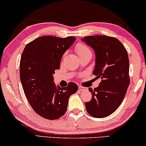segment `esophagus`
Here are the masks:
<instances>
[{
    "label": "esophagus",
    "mask_w": 146,
    "mask_h": 146,
    "mask_svg": "<svg viewBox=\"0 0 146 146\" xmlns=\"http://www.w3.org/2000/svg\"><path fill=\"white\" fill-rule=\"evenodd\" d=\"M84 89H85V88H84V87H82V86L78 87V90L79 91H83V90H84Z\"/></svg>",
    "instance_id": "1"
}]
</instances>
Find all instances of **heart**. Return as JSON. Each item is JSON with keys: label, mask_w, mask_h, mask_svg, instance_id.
<instances>
[{"label": "heart", "mask_w": 146, "mask_h": 146, "mask_svg": "<svg viewBox=\"0 0 146 146\" xmlns=\"http://www.w3.org/2000/svg\"><path fill=\"white\" fill-rule=\"evenodd\" d=\"M75 50L76 52L78 57H81L83 56L88 54H91V51L88 48V47H87L86 46L82 43L78 44L76 46Z\"/></svg>", "instance_id": "obj_1"}]
</instances>
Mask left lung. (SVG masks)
I'll use <instances>...</instances> for the list:
<instances>
[{
	"instance_id": "8db88e82",
	"label": "left lung",
	"mask_w": 146,
	"mask_h": 146,
	"mask_svg": "<svg viewBox=\"0 0 146 146\" xmlns=\"http://www.w3.org/2000/svg\"><path fill=\"white\" fill-rule=\"evenodd\" d=\"M94 50L96 55L93 74L102 80L92 90V100L86 102V111L94 117L111 114L122 102L129 86V58L121 42L107 36H89L82 38Z\"/></svg>"
}]
</instances>
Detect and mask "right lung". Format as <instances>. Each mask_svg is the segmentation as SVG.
I'll return each instance as SVG.
<instances>
[{
    "label": "right lung",
    "mask_w": 146,
    "mask_h": 146,
    "mask_svg": "<svg viewBox=\"0 0 146 146\" xmlns=\"http://www.w3.org/2000/svg\"><path fill=\"white\" fill-rule=\"evenodd\" d=\"M74 36L65 38L44 36L26 46L22 54L20 78L24 92L34 110L48 119H56L67 110L68 99L78 90L70 82L66 87L56 86L53 74L59 70L64 53L73 44Z\"/></svg>",
    "instance_id": "right-lung-1"
}]
</instances>
